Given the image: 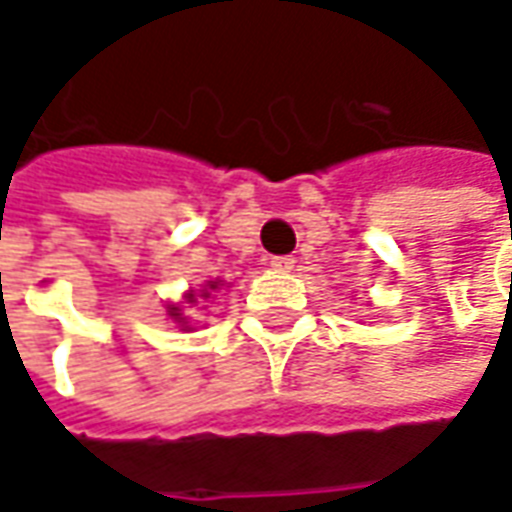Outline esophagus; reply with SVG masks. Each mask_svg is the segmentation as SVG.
Wrapping results in <instances>:
<instances>
[{"instance_id":"1","label":"esophagus","mask_w":512,"mask_h":512,"mask_svg":"<svg viewBox=\"0 0 512 512\" xmlns=\"http://www.w3.org/2000/svg\"><path fill=\"white\" fill-rule=\"evenodd\" d=\"M269 266H272L275 272H292V269H295V257H272Z\"/></svg>"}]
</instances>
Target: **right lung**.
Returning <instances> with one entry per match:
<instances>
[{
  "label": "right lung",
  "mask_w": 512,
  "mask_h": 512,
  "mask_svg": "<svg viewBox=\"0 0 512 512\" xmlns=\"http://www.w3.org/2000/svg\"><path fill=\"white\" fill-rule=\"evenodd\" d=\"M220 286H223L220 280H209V283H206L200 292H186V306H197V303H200V298H212V292H217ZM186 306H180V303H171V306H168V315H171V321L180 323L183 329H191L189 318L183 315V312H186Z\"/></svg>",
  "instance_id": "1"
}]
</instances>
